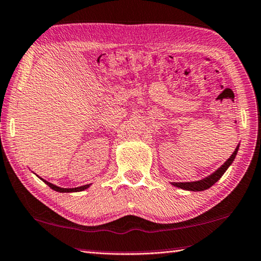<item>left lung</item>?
<instances>
[{"mask_svg":"<svg viewBox=\"0 0 261 261\" xmlns=\"http://www.w3.org/2000/svg\"><path fill=\"white\" fill-rule=\"evenodd\" d=\"M238 149H239V143H238V146L236 147V149H234V151L231 153V156H230L229 159L225 161L219 169L215 170L214 172L209 174V176L200 179V180H195V181H185V182H174V181H172V182H171V185L176 186V187H178V189H181V190H185V191H192V192H200V191L208 190L209 187H212L216 181L220 180V178L223 176L224 172L228 170L229 166L232 164V162L234 161V159H236Z\"/></svg>","mask_w":261,"mask_h":261,"instance_id":"8db88e82","label":"left lung"}]
</instances>
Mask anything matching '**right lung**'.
Returning a JSON list of instances; mask_svg holds the SVG:
<instances>
[{
  "label": "right lung",
  "mask_w": 261,
  "mask_h": 261,
  "mask_svg": "<svg viewBox=\"0 0 261 261\" xmlns=\"http://www.w3.org/2000/svg\"><path fill=\"white\" fill-rule=\"evenodd\" d=\"M40 179L46 184V185H48L50 189L57 191V192H60V193H71V192H81V191H84V190L89 189V187H90V185H91V184H89V185H83V186H80V187H72V189H63V187H59L57 185H54V184H52V182L45 180V179H42V178H40Z\"/></svg>",
  "instance_id": "1"
}]
</instances>
